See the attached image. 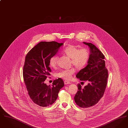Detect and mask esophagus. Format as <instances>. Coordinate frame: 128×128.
I'll return each mask as SVG.
<instances>
[{
    "label": "esophagus",
    "instance_id": "obj_1",
    "mask_svg": "<svg viewBox=\"0 0 128 128\" xmlns=\"http://www.w3.org/2000/svg\"><path fill=\"white\" fill-rule=\"evenodd\" d=\"M71 84V82H68V81H66V80L64 81V84H66V85H67V84Z\"/></svg>",
    "mask_w": 128,
    "mask_h": 128
}]
</instances>
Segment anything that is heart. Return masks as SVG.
Listing matches in <instances>:
<instances>
[{"label":"heart","instance_id":"obj_1","mask_svg":"<svg viewBox=\"0 0 128 128\" xmlns=\"http://www.w3.org/2000/svg\"><path fill=\"white\" fill-rule=\"evenodd\" d=\"M78 46L69 44L63 49L62 53L70 58V63L78 68L84 67L87 64L90 56L89 50L85 48H80ZM58 56H52L49 60L50 67H56L57 64ZM75 70L72 68L68 70H62L56 74V76L62 79L69 80L72 77Z\"/></svg>","mask_w":128,"mask_h":128}]
</instances>
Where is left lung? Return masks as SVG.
<instances>
[{
  "label": "left lung",
  "mask_w": 128,
  "mask_h": 128,
  "mask_svg": "<svg viewBox=\"0 0 128 128\" xmlns=\"http://www.w3.org/2000/svg\"><path fill=\"white\" fill-rule=\"evenodd\" d=\"M90 48V56L87 65L80 70L76 77L88 84L82 89L78 85V91L74 96L76 104L82 108H88L98 103L103 97L108 78L104 56L92 44L83 42Z\"/></svg>",
  "instance_id": "1"
}]
</instances>
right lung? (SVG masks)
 Here are the masks:
<instances>
[{"label":"right lung","instance_id":"1","mask_svg":"<svg viewBox=\"0 0 128 128\" xmlns=\"http://www.w3.org/2000/svg\"><path fill=\"white\" fill-rule=\"evenodd\" d=\"M63 45V43L55 41L41 42L25 56L23 70L24 81L30 99L40 106H48L54 103L60 90L64 86L61 78L54 80L51 86L44 82L51 72L49 60Z\"/></svg>","mask_w":128,"mask_h":128}]
</instances>
